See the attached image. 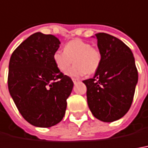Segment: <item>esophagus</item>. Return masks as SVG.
Segmentation results:
<instances>
[{
    "mask_svg": "<svg viewBox=\"0 0 148 148\" xmlns=\"http://www.w3.org/2000/svg\"><path fill=\"white\" fill-rule=\"evenodd\" d=\"M72 80H73V82H74V84H76L77 82H79V80H78V79H77V78H72Z\"/></svg>",
    "mask_w": 148,
    "mask_h": 148,
    "instance_id": "34e87169",
    "label": "esophagus"
}]
</instances>
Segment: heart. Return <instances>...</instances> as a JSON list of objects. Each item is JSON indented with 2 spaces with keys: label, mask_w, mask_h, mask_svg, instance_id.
<instances>
[{
  "label": "heart",
  "mask_w": 148,
  "mask_h": 148,
  "mask_svg": "<svg viewBox=\"0 0 148 148\" xmlns=\"http://www.w3.org/2000/svg\"><path fill=\"white\" fill-rule=\"evenodd\" d=\"M53 61L58 70L64 72L74 62V65L66 71L70 77H82L87 74L95 73L102 61V54L99 49L81 39H74L68 42L64 52L57 50L53 54Z\"/></svg>",
  "instance_id": "1"
}]
</instances>
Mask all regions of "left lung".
<instances>
[{
	"label": "left lung",
	"instance_id": "8db88e82",
	"mask_svg": "<svg viewBox=\"0 0 148 148\" xmlns=\"http://www.w3.org/2000/svg\"><path fill=\"white\" fill-rule=\"evenodd\" d=\"M102 61L87 86L88 107L104 122L118 120L129 111L138 82V70L131 50L119 39L106 33L95 34Z\"/></svg>",
	"mask_w": 148,
	"mask_h": 148
}]
</instances>
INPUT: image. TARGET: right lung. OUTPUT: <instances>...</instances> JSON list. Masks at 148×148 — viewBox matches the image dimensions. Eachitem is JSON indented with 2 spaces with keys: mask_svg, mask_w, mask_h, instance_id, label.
Wrapping results in <instances>:
<instances>
[{
  "mask_svg": "<svg viewBox=\"0 0 148 148\" xmlns=\"http://www.w3.org/2000/svg\"><path fill=\"white\" fill-rule=\"evenodd\" d=\"M60 44L53 35L36 32L15 49L10 60V94L24 119L37 127H51L62 120L74 87L53 61Z\"/></svg>",
  "mask_w": 148,
  "mask_h": 148,
  "instance_id": "obj_1",
  "label": "right lung"
}]
</instances>
